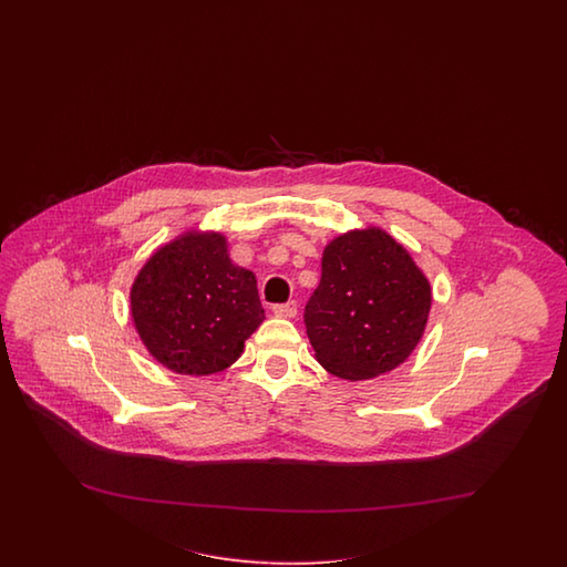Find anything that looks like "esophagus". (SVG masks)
<instances>
[{"label":"esophagus","mask_w":567,"mask_h":567,"mask_svg":"<svg viewBox=\"0 0 567 567\" xmlns=\"http://www.w3.org/2000/svg\"><path fill=\"white\" fill-rule=\"evenodd\" d=\"M275 311V316L278 318H295L297 316V303L295 301H289V303H278L272 308Z\"/></svg>","instance_id":"obj_1"}]
</instances>
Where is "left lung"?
I'll return each mask as SVG.
<instances>
[{"label":"left lung","instance_id":"left-lung-1","mask_svg":"<svg viewBox=\"0 0 567 567\" xmlns=\"http://www.w3.org/2000/svg\"><path fill=\"white\" fill-rule=\"evenodd\" d=\"M430 303L429 278L403 245L372 226L328 243L303 320L316 360L353 382L391 372L410 358Z\"/></svg>","mask_w":567,"mask_h":567}]
</instances>
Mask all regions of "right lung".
Segmentation results:
<instances>
[{
  "label": "right lung",
  "instance_id": "1",
  "mask_svg": "<svg viewBox=\"0 0 567 567\" xmlns=\"http://www.w3.org/2000/svg\"><path fill=\"white\" fill-rule=\"evenodd\" d=\"M138 337L162 365L207 377L239 360L264 322L258 280L228 258L218 233H185L159 247L131 289Z\"/></svg>",
  "mask_w": 567,
  "mask_h": 567
}]
</instances>
